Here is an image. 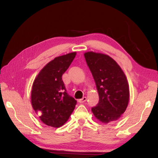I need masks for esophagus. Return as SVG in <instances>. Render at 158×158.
Returning a JSON list of instances; mask_svg holds the SVG:
<instances>
[{
	"mask_svg": "<svg viewBox=\"0 0 158 158\" xmlns=\"http://www.w3.org/2000/svg\"><path fill=\"white\" fill-rule=\"evenodd\" d=\"M86 100H87V98L84 97V98H82L81 99H79L78 101H79V102H80V103H84V102H85V101H86Z\"/></svg>",
	"mask_w": 158,
	"mask_h": 158,
	"instance_id": "esophagus-1",
	"label": "esophagus"
}]
</instances>
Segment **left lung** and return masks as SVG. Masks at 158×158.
Here are the masks:
<instances>
[{
    "mask_svg": "<svg viewBox=\"0 0 158 158\" xmlns=\"http://www.w3.org/2000/svg\"><path fill=\"white\" fill-rule=\"evenodd\" d=\"M99 94V102L91 110L103 123L116 121L126 110L129 85L123 71L110 56L93 52L84 53Z\"/></svg>",
    "mask_w": 158,
    "mask_h": 158,
    "instance_id": "8db88e82",
    "label": "left lung"
}]
</instances>
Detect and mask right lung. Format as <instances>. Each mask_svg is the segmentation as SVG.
Masks as SVG:
<instances>
[{
    "instance_id": "1",
    "label": "right lung",
    "mask_w": 158,
    "mask_h": 158,
    "mask_svg": "<svg viewBox=\"0 0 158 158\" xmlns=\"http://www.w3.org/2000/svg\"><path fill=\"white\" fill-rule=\"evenodd\" d=\"M75 56L76 52H73L55 58L42 68L33 82L32 106L49 126H62L75 107L77 100L67 93L62 79Z\"/></svg>"
}]
</instances>
